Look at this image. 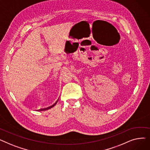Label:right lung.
Masks as SVG:
<instances>
[{
	"instance_id": "obj_1",
	"label": "right lung",
	"mask_w": 150,
	"mask_h": 150,
	"mask_svg": "<svg viewBox=\"0 0 150 150\" xmlns=\"http://www.w3.org/2000/svg\"><path fill=\"white\" fill-rule=\"evenodd\" d=\"M58 99L57 100V101H56V103H55L54 105H52V106H49V107H48V108H44V109H39V110H38V111H45V110H47V109H50V108H53V106H55V105L57 104V103L58 102Z\"/></svg>"
}]
</instances>
